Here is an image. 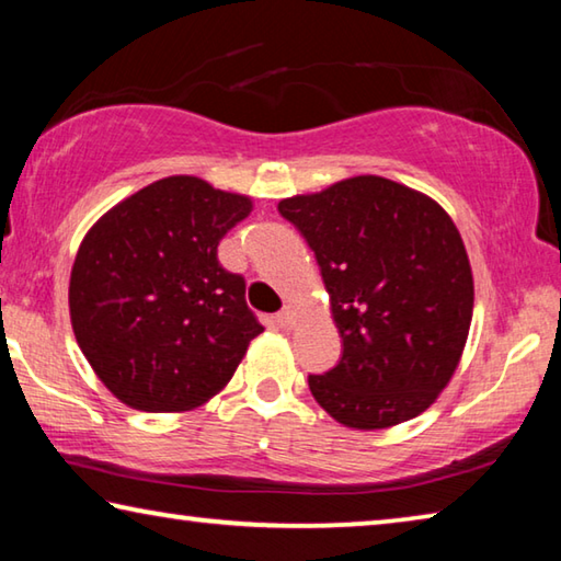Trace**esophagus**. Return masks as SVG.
<instances>
[{
    "label": "esophagus",
    "mask_w": 561,
    "mask_h": 561,
    "mask_svg": "<svg viewBox=\"0 0 561 561\" xmlns=\"http://www.w3.org/2000/svg\"><path fill=\"white\" fill-rule=\"evenodd\" d=\"M279 324L287 327V329H291L294 324H297V309H294L291 304H289V307H284V311L279 314Z\"/></svg>",
    "instance_id": "esophagus-1"
}]
</instances>
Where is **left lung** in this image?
<instances>
[{"label":"left lung","mask_w":561,"mask_h":561,"mask_svg":"<svg viewBox=\"0 0 561 561\" xmlns=\"http://www.w3.org/2000/svg\"><path fill=\"white\" fill-rule=\"evenodd\" d=\"M317 254L339 366L309 376L336 423L383 431L438 401L470 334L474 282L453 217L421 190L381 175L339 180L279 201Z\"/></svg>","instance_id":"obj_1"}]
</instances>
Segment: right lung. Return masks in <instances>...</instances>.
Wrapping results in <instances>:
<instances>
[{
	"mask_svg": "<svg viewBox=\"0 0 561 561\" xmlns=\"http://www.w3.org/2000/svg\"><path fill=\"white\" fill-rule=\"evenodd\" d=\"M252 197L195 175L156 180L83 234L69 279L76 344L121 403L185 413L230 383L262 324L217 244Z\"/></svg>",
	"mask_w": 561,
	"mask_h": 561,
	"instance_id": "obj_1",
	"label": "right lung"
}]
</instances>
